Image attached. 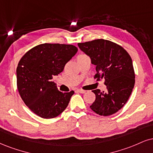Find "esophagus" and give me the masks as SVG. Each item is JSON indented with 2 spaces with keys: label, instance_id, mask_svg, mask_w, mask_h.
<instances>
[{
  "label": "esophagus",
  "instance_id": "34e87169",
  "mask_svg": "<svg viewBox=\"0 0 153 153\" xmlns=\"http://www.w3.org/2000/svg\"><path fill=\"white\" fill-rule=\"evenodd\" d=\"M77 91H78V93H85L86 92V91H84V90H82V89H78L77 90Z\"/></svg>",
  "mask_w": 153,
  "mask_h": 153
}]
</instances>
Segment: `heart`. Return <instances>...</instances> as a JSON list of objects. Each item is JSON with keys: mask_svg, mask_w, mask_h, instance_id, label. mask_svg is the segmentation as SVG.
<instances>
[{"mask_svg": "<svg viewBox=\"0 0 153 153\" xmlns=\"http://www.w3.org/2000/svg\"><path fill=\"white\" fill-rule=\"evenodd\" d=\"M80 56H82V55H80Z\"/></svg>", "mask_w": 153, "mask_h": 153, "instance_id": "1", "label": "heart"}]
</instances>
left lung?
Here are the masks:
<instances>
[{"mask_svg": "<svg viewBox=\"0 0 153 153\" xmlns=\"http://www.w3.org/2000/svg\"><path fill=\"white\" fill-rule=\"evenodd\" d=\"M78 47L95 65L94 78L104 79L107 90L93 91L95 100L90 106L100 115L117 113L126 103L135 85V71L131 57L122 46L104 39L79 43Z\"/></svg>", "mask_w": 153, "mask_h": 153, "instance_id": "obj_1", "label": "left lung"}]
</instances>
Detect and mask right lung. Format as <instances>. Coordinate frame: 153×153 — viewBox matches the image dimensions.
I'll return each mask as SVG.
<instances>
[{
  "label": "right lung",
  "mask_w": 153,
  "mask_h": 153,
  "mask_svg": "<svg viewBox=\"0 0 153 153\" xmlns=\"http://www.w3.org/2000/svg\"><path fill=\"white\" fill-rule=\"evenodd\" d=\"M78 52L73 45L43 43L29 50L16 70L17 87L25 104L42 118L58 116L68 105L74 91L62 93L53 82L54 75Z\"/></svg>",
  "instance_id": "right-lung-1"
}]
</instances>
